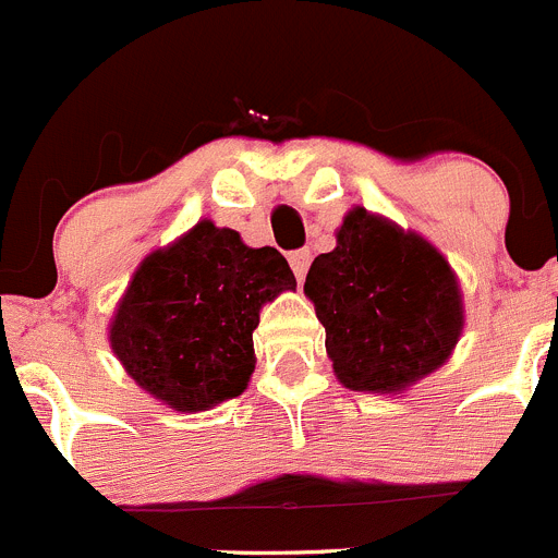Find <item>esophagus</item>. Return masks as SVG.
<instances>
[{
  "label": "esophagus",
  "instance_id": "34e87169",
  "mask_svg": "<svg viewBox=\"0 0 558 558\" xmlns=\"http://www.w3.org/2000/svg\"><path fill=\"white\" fill-rule=\"evenodd\" d=\"M310 259H313V254H310L307 248H299L290 254V268H293L295 279L302 282L304 276H307V268H310Z\"/></svg>",
  "mask_w": 558,
  "mask_h": 558
}]
</instances>
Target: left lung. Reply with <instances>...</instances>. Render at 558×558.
Segmentation results:
<instances>
[{"label": "left lung", "mask_w": 558, "mask_h": 558, "mask_svg": "<svg viewBox=\"0 0 558 558\" xmlns=\"http://www.w3.org/2000/svg\"><path fill=\"white\" fill-rule=\"evenodd\" d=\"M335 240L304 282L335 377L352 391L405 393L445 366L461 340L456 270L425 236L363 206L347 211Z\"/></svg>", "instance_id": "obj_1"}]
</instances>
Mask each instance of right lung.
<instances>
[{
    "mask_svg": "<svg viewBox=\"0 0 558 558\" xmlns=\"http://www.w3.org/2000/svg\"><path fill=\"white\" fill-rule=\"evenodd\" d=\"M284 290H295V276L279 251L201 220L133 270L108 343L161 405L209 411L248 388L259 310Z\"/></svg>",
    "mask_w": 558,
    "mask_h": 558,
    "instance_id": "add662e5",
    "label": "right lung"
}]
</instances>
